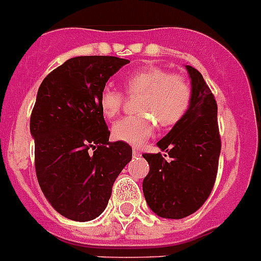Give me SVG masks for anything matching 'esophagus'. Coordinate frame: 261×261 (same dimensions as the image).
I'll list each match as a JSON object with an SVG mask.
<instances>
[{"instance_id": "obj_1", "label": "esophagus", "mask_w": 261, "mask_h": 261, "mask_svg": "<svg viewBox=\"0 0 261 261\" xmlns=\"http://www.w3.org/2000/svg\"><path fill=\"white\" fill-rule=\"evenodd\" d=\"M133 155H134V156H139V155H141V151H139V150H138V149H134V150H133Z\"/></svg>"}]
</instances>
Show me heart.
Masks as SVG:
<instances>
[{"instance_id": "obj_1", "label": "heart", "mask_w": 261, "mask_h": 261, "mask_svg": "<svg viewBox=\"0 0 261 261\" xmlns=\"http://www.w3.org/2000/svg\"><path fill=\"white\" fill-rule=\"evenodd\" d=\"M128 95H139L134 116H126L112 126V137L131 146H141L152 135L155 122L164 128L178 123L186 115L192 101V86L181 75L170 73L161 67H147L130 72L124 77ZM123 92L105 86L99 95L101 114L112 119L123 106Z\"/></svg>"}]
</instances>
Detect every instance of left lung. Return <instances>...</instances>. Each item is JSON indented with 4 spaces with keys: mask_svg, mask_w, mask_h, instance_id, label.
<instances>
[{
    "mask_svg": "<svg viewBox=\"0 0 261 261\" xmlns=\"http://www.w3.org/2000/svg\"><path fill=\"white\" fill-rule=\"evenodd\" d=\"M192 101L186 115L156 146L172 158L143 154L150 171L143 179L146 202L164 219L179 220L198 211L215 185L221 151L217 103L196 68L186 65Z\"/></svg>",
    "mask_w": 261,
    "mask_h": 261,
    "instance_id": "left-lung-1",
    "label": "left lung"
}]
</instances>
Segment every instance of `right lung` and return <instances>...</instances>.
<instances>
[{
	"label": "right lung",
	"mask_w": 261,
	"mask_h": 261,
	"mask_svg": "<svg viewBox=\"0 0 261 261\" xmlns=\"http://www.w3.org/2000/svg\"><path fill=\"white\" fill-rule=\"evenodd\" d=\"M126 59L77 56L50 72L31 115L35 166L44 196L73 221H91L109 204L116 177L133 158L124 142H109L99 107L106 83Z\"/></svg>",
	"instance_id": "1"
}]
</instances>
